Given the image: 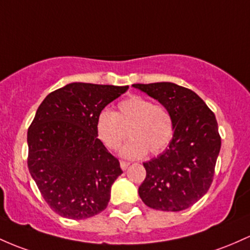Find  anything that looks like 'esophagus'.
Wrapping results in <instances>:
<instances>
[{
    "mask_svg": "<svg viewBox=\"0 0 250 250\" xmlns=\"http://www.w3.org/2000/svg\"><path fill=\"white\" fill-rule=\"evenodd\" d=\"M129 165H130V164L127 163V161H121V163H120L121 168H122L123 171H125V169L128 168V166H129Z\"/></svg>",
    "mask_w": 250,
    "mask_h": 250,
    "instance_id": "esophagus-1",
    "label": "esophagus"
}]
</instances>
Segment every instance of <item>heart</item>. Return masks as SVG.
<instances>
[{"label": "heart", "instance_id": "heart-1", "mask_svg": "<svg viewBox=\"0 0 250 250\" xmlns=\"http://www.w3.org/2000/svg\"><path fill=\"white\" fill-rule=\"evenodd\" d=\"M96 134L108 149H119L127 130L130 140L120 154L125 159H140L149 152L158 154L173 136L171 112L161 104L141 96H130L117 104V111L103 109L96 117Z\"/></svg>", "mask_w": 250, "mask_h": 250}]
</instances>
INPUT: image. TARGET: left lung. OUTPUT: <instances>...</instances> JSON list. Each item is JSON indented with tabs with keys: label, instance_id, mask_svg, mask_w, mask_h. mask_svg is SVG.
<instances>
[{
	"label": "left lung",
	"instance_id": "1",
	"mask_svg": "<svg viewBox=\"0 0 250 250\" xmlns=\"http://www.w3.org/2000/svg\"><path fill=\"white\" fill-rule=\"evenodd\" d=\"M168 109L174 133L168 147L144 163L146 178L139 194L147 207L182 211L207 193L221 149L215 114L196 92L174 83L134 84Z\"/></svg>",
	"mask_w": 250,
	"mask_h": 250
}]
</instances>
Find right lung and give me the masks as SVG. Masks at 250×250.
Wrapping results in <instances>:
<instances>
[{"label": "right lung", "instance_id": "add662e5", "mask_svg": "<svg viewBox=\"0 0 250 250\" xmlns=\"http://www.w3.org/2000/svg\"><path fill=\"white\" fill-rule=\"evenodd\" d=\"M129 86L71 83L46 96L28 128V169L62 217L84 219L108 207L123 173L96 134V117Z\"/></svg>", "mask_w": 250, "mask_h": 250}]
</instances>
